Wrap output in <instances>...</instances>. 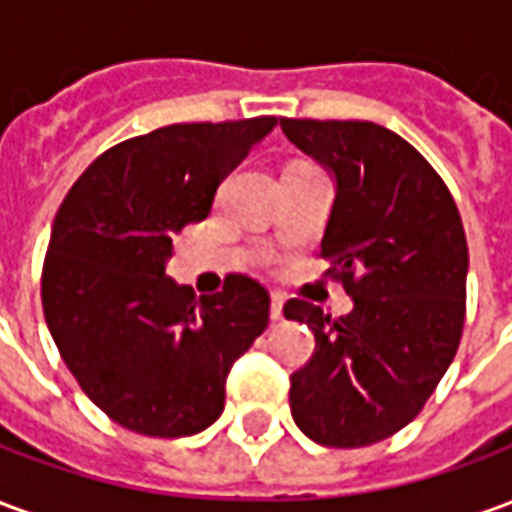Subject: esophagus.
I'll return each mask as SVG.
<instances>
[{"instance_id": "obj_1", "label": "esophagus", "mask_w": 512, "mask_h": 512, "mask_svg": "<svg viewBox=\"0 0 512 512\" xmlns=\"http://www.w3.org/2000/svg\"><path fill=\"white\" fill-rule=\"evenodd\" d=\"M271 321H282V296H271Z\"/></svg>"}]
</instances>
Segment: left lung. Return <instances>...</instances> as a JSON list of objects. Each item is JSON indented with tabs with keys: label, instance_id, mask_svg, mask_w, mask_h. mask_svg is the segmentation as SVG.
Wrapping results in <instances>:
<instances>
[{
	"label": "left lung",
	"instance_id": "1",
	"mask_svg": "<svg viewBox=\"0 0 512 512\" xmlns=\"http://www.w3.org/2000/svg\"><path fill=\"white\" fill-rule=\"evenodd\" d=\"M279 126L334 178L321 241L354 310L332 321L293 299L315 354L290 376V411L326 447H367L406 428L447 373L466 315L469 249L450 189L403 136L365 120Z\"/></svg>",
	"mask_w": 512,
	"mask_h": 512
}]
</instances>
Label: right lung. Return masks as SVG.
<instances>
[{
  "mask_svg": "<svg viewBox=\"0 0 512 512\" xmlns=\"http://www.w3.org/2000/svg\"><path fill=\"white\" fill-rule=\"evenodd\" d=\"M277 117L178 123L120 142L62 200L43 263V315L84 395L117 425L178 439L224 411L235 359L268 326V293L230 274L194 296L167 277L172 235L211 213L216 189Z\"/></svg>",
  "mask_w": 512,
  "mask_h": 512,
  "instance_id": "right-lung-1",
  "label": "right lung"
}]
</instances>
